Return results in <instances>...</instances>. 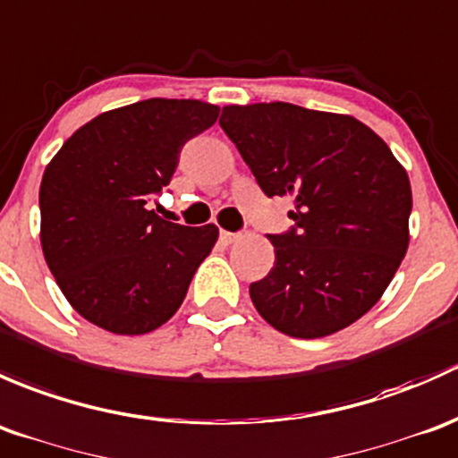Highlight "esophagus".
<instances>
[{
	"label": "esophagus",
	"instance_id": "34e87169",
	"mask_svg": "<svg viewBox=\"0 0 458 458\" xmlns=\"http://www.w3.org/2000/svg\"><path fill=\"white\" fill-rule=\"evenodd\" d=\"M220 240H223L225 244H231V242H235V240H240V233H231V231H220Z\"/></svg>",
	"mask_w": 458,
	"mask_h": 458
}]
</instances>
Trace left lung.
<instances>
[{
    "mask_svg": "<svg viewBox=\"0 0 458 458\" xmlns=\"http://www.w3.org/2000/svg\"><path fill=\"white\" fill-rule=\"evenodd\" d=\"M220 127L293 227L268 235L276 262L249 286L280 333L327 337L369 313L408 251L412 191L388 145L348 114L293 103L223 107Z\"/></svg>",
    "mask_w": 458,
    "mask_h": 458,
    "instance_id": "8db88e82",
    "label": "left lung"
}]
</instances>
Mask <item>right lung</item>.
<instances>
[{"label": "right lung", "mask_w": 458, "mask_h": 458, "mask_svg": "<svg viewBox=\"0 0 458 458\" xmlns=\"http://www.w3.org/2000/svg\"><path fill=\"white\" fill-rule=\"evenodd\" d=\"M218 106L148 98L79 127L46 167L41 249L65 300L116 335L163 327L185 300L218 227H185L145 209L169 185L178 154L216 123Z\"/></svg>", "instance_id": "right-lung-1"}]
</instances>
